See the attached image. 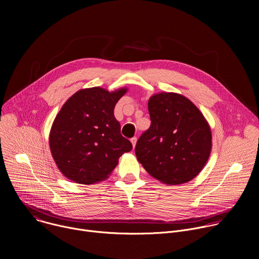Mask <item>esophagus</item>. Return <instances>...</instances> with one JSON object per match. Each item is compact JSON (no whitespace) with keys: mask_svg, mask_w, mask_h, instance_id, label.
I'll use <instances>...</instances> for the list:
<instances>
[{"mask_svg":"<svg viewBox=\"0 0 259 259\" xmlns=\"http://www.w3.org/2000/svg\"><path fill=\"white\" fill-rule=\"evenodd\" d=\"M131 143H132V146H133V149L135 147V145H136V141H137V138L136 137H133V138H131Z\"/></svg>","mask_w":259,"mask_h":259,"instance_id":"34e87169","label":"esophagus"}]
</instances>
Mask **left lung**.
Here are the masks:
<instances>
[{
	"label": "left lung",
	"mask_w": 259,
	"mask_h": 259,
	"mask_svg": "<svg viewBox=\"0 0 259 259\" xmlns=\"http://www.w3.org/2000/svg\"><path fill=\"white\" fill-rule=\"evenodd\" d=\"M151 127L138 139L135 155L150 175L168 186L194 179L212 150L210 125L186 96L160 92L149 100Z\"/></svg>",
	"instance_id": "8db88e82"
}]
</instances>
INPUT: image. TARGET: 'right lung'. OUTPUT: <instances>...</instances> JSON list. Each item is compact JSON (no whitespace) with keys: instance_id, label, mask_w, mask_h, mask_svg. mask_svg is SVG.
<instances>
[{"instance_id":"add662e5","label":"right lung","mask_w":259,"mask_h":259,"mask_svg":"<svg viewBox=\"0 0 259 259\" xmlns=\"http://www.w3.org/2000/svg\"><path fill=\"white\" fill-rule=\"evenodd\" d=\"M126 87L109 92L92 87L77 91L60 108L52 124L49 145L59 171L69 180L93 184L105 180L132 150L114 115Z\"/></svg>"}]
</instances>
